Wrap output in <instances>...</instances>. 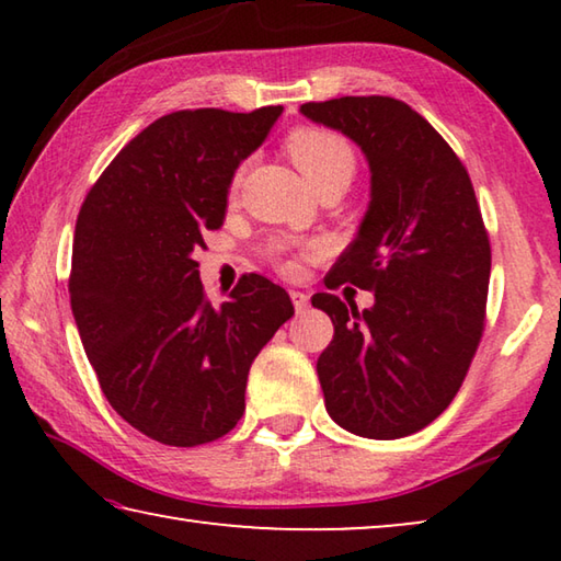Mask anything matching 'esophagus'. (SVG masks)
Returning a JSON list of instances; mask_svg holds the SVG:
<instances>
[{"instance_id": "esophagus-1", "label": "esophagus", "mask_w": 561, "mask_h": 561, "mask_svg": "<svg viewBox=\"0 0 561 561\" xmlns=\"http://www.w3.org/2000/svg\"><path fill=\"white\" fill-rule=\"evenodd\" d=\"M289 297H291V301H294V309H297V314H301V311H307V307H309V294L291 289Z\"/></svg>"}]
</instances>
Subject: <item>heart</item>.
Wrapping results in <instances>:
<instances>
[{"instance_id":"obj_1","label":"heart","mask_w":561,"mask_h":561,"mask_svg":"<svg viewBox=\"0 0 561 561\" xmlns=\"http://www.w3.org/2000/svg\"><path fill=\"white\" fill-rule=\"evenodd\" d=\"M284 146H287L291 163L299 168L311 190L329 183V180H344L348 185L351 175H354V150L339 133L324 128H297L289 133ZM287 270H291V264H287Z\"/></svg>"}]
</instances>
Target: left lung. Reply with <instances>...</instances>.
Returning a JSON list of instances; mask_svg holds the SVG:
<instances>
[{
	"mask_svg": "<svg viewBox=\"0 0 561 561\" xmlns=\"http://www.w3.org/2000/svg\"><path fill=\"white\" fill-rule=\"evenodd\" d=\"M299 111L354 140L371 170L368 210L324 282L371 289L374 307L311 297L334 324L317 360L327 411L360 438H403L450 405L485 327L490 240L470 175L403 101L344 96Z\"/></svg>",
	"mask_w": 561,
	"mask_h": 561,
	"instance_id": "left-lung-1",
	"label": "left lung"
}]
</instances>
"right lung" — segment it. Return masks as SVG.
Wrapping results in <instances>:
<instances>
[{"mask_svg": "<svg viewBox=\"0 0 561 561\" xmlns=\"http://www.w3.org/2000/svg\"><path fill=\"white\" fill-rule=\"evenodd\" d=\"M282 111L168 113L111 160L76 220L69 294L83 351L113 411L163 445L230 433L254 356L294 314L260 274L215 309L193 260Z\"/></svg>", "mask_w": 561, "mask_h": 561, "instance_id": "add662e5", "label": "right lung"}]
</instances>
